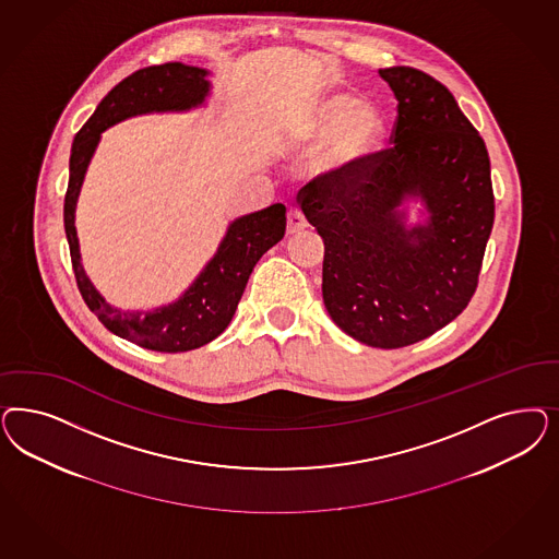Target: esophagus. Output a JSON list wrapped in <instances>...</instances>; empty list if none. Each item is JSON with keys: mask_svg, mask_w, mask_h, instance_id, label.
<instances>
[{"mask_svg": "<svg viewBox=\"0 0 559 559\" xmlns=\"http://www.w3.org/2000/svg\"><path fill=\"white\" fill-rule=\"evenodd\" d=\"M308 222L305 214L298 207H289L288 210V235H296L300 230L307 228Z\"/></svg>", "mask_w": 559, "mask_h": 559, "instance_id": "1", "label": "esophagus"}]
</instances>
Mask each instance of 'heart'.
I'll return each instance as SVG.
<instances>
[{
	"instance_id": "heart-1",
	"label": "heart",
	"mask_w": 559,
	"mask_h": 559,
	"mask_svg": "<svg viewBox=\"0 0 559 559\" xmlns=\"http://www.w3.org/2000/svg\"><path fill=\"white\" fill-rule=\"evenodd\" d=\"M329 135L319 164L331 173H349L360 168L379 152L386 138V115L368 98L352 92H326L310 110L305 123L307 140Z\"/></svg>"
}]
</instances>
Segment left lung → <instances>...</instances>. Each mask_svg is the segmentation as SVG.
Listing matches in <instances>:
<instances>
[{"mask_svg": "<svg viewBox=\"0 0 559 559\" xmlns=\"http://www.w3.org/2000/svg\"><path fill=\"white\" fill-rule=\"evenodd\" d=\"M395 92L393 147L298 193L324 242L323 302L358 342L396 349L454 321L473 298L493 226L486 144L454 96L415 68H386ZM407 198L429 222L404 226Z\"/></svg>", "mask_w": 559, "mask_h": 559, "instance_id": "obj_1", "label": "left lung"}]
</instances>
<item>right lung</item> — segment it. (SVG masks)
Masks as SVG:
<instances>
[{
  "label": "right lung",
  "instance_id": "add662e5",
  "mask_svg": "<svg viewBox=\"0 0 559 559\" xmlns=\"http://www.w3.org/2000/svg\"><path fill=\"white\" fill-rule=\"evenodd\" d=\"M210 94L207 70L179 61L152 66L119 82L91 119L75 133L70 156V182L63 205L66 236L70 242L73 273L80 294L110 333L154 352H189L214 342L230 324L240 296L257 261L286 235V207L273 203L228 226L216 254L185 289L177 302L156 310H121L110 307L92 286L82 267L75 233V203L100 133L119 121L145 112H175L203 105Z\"/></svg>",
  "mask_w": 559,
  "mask_h": 559
}]
</instances>
